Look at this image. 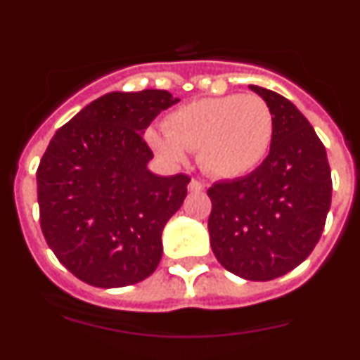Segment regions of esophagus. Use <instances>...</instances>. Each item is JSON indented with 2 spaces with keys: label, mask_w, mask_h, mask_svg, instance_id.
Wrapping results in <instances>:
<instances>
[{
  "label": "esophagus",
  "mask_w": 360,
  "mask_h": 360,
  "mask_svg": "<svg viewBox=\"0 0 360 360\" xmlns=\"http://www.w3.org/2000/svg\"><path fill=\"white\" fill-rule=\"evenodd\" d=\"M188 188H190V191H202L205 190V183H203L202 179H195L193 177V179L190 181V186Z\"/></svg>",
  "instance_id": "obj_1"
}]
</instances>
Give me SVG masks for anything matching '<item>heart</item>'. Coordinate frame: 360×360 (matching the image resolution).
<instances>
[{
    "label": "heart",
    "mask_w": 360,
    "mask_h": 360,
    "mask_svg": "<svg viewBox=\"0 0 360 360\" xmlns=\"http://www.w3.org/2000/svg\"><path fill=\"white\" fill-rule=\"evenodd\" d=\"M274 112L257 94L205 97L177 108L150 130L151 148L169 162H183L186 151H198L207 172L238 177L256 169L274 143Z\"/></svg>",
    "instance_id": "heart-1"
}]
</instances>
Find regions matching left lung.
<instances>
[{"label": "left lung", "instance_id": "1", "mask_svg": "<svg viewBox=\"0 0 360 360\" xmlns=\"http://www.w3.org/2000/svg\"><path fill=\"white\" fill-rule=\"evenodd\" d=\"M274 112L270 153L257 169L207 190L214 256L248 281H274L303 263L324 231L331 169L314 127L291 101L250 85Z\"/></svg>", "mask_w": 360, "mask_h": 360}]
</instances>
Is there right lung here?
<instances>
[{"label": "right lung", "instance_id": "add662e5", "mask_svg": "<svg viewBox=\"0 0 360 360\" xmlns=\"http://www.w3.org/2000/svg\"><path fill=\"white\" fill-rule=\"evenodd\" d=\"M177 101L167 90L106 94L57 130L39 162L43 237L94 288L137 284L162 259L163 226L183 205L190 177L151 174L143 132Z\"/></svg>", "mask_w": 360, "mask_h": 360}]
</instances>
